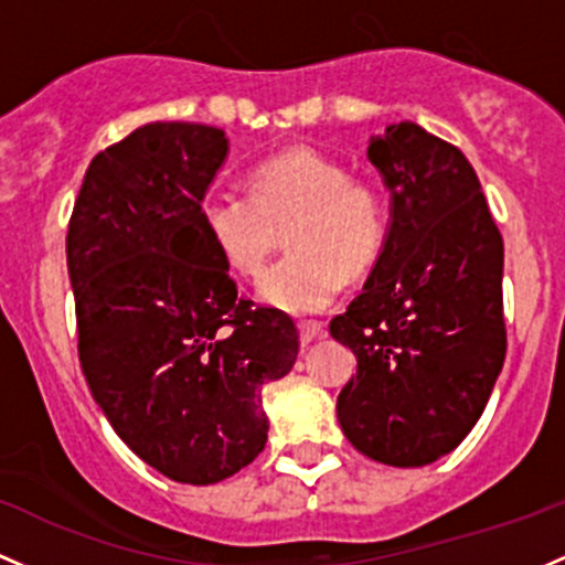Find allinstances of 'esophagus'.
I'll use <instances>...</instances> for the list:
<instances>
[{"label": "esophagus", "instance_id": "34e87169", "mask_svg": "<svg viewBox=\"0 0 565 565\" xmlns=\"http://www.w3.org/2000/svg\"><path fill=\"white\" fill-rule=\"evenodd\" d=\"M297 330H300V343L302 345H308V343H311V340L324 338V334H327L324 324H321V321H300V324H297Z\"/></svg>", "mask_w": 565, "mask_h": 565}]
</instances>
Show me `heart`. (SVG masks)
<instances>
[{
    "label": "heart",
    "mask_w": 565,
    "mask_h": 565,
    "mask_svg": "<svg viewBox=\"0 0 565 565\" xmlns=\"http://www.w3.org/2000/svg\"><path fill=\"white\" fill-rule=\"evenodd\" d=\"M249 195L214 192L201 201L203 235L235 276L254 278L287 228L289 257L259 278L257 297L281 313L324 311L345 273H367L388 238V203L370 179L349 177L343 160L292 147L257 163Z\"/></svg>",
    "instance_id": "obj_1"
}]
</instances>
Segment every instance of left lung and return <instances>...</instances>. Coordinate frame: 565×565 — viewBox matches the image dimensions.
Wrapping results in <instances>:
<instances>
[{"label":"left lung","mask_w":565,"mask_h":565,"mask_svg":"<svg viewBox=\"0 0 565 565\" xmlns=\"http://www.w3.org/2000/svg\"><path fill=\"white\" fill-rule=\"evenodd\" d=\"M367 154L392 227L362 295L330 321L356 353L338 420L373 461L426 467L472 431L504 364V241L458 147L394 122Z\"/></svg>","instance_id":"left-lung-1"}]
</instances>
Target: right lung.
<instances>
[{
  "mask_svg": "<svg viewBox=\"0 0 565 565\" xmlns=\"http://www.w3.org/2000/svg\"><path fill=\"white\" fill-rule=\"evenodd\" d=\"M222 128L150 122L90 160L66 233L77 351L93 399L141 461L190 486L252 463L268 439L263 386L300 334L238 295L203 235Z\"/></svg>",
  "mask_w": 565,
  "mask_h": 565,
  "instance_id": "obj_1",
  "label": "right lung"
}]
</instances>
